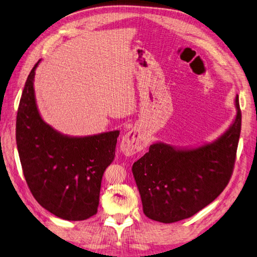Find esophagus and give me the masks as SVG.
<instances>
[{"mask_svg":"<svg viewBox=\"0 0 257 257\" xmlns=\"http://www.w3.org/2000/svg\"><path fill=\"white\" fill-rule=\"evenodd\" d=\"M145 138L138 129H132L122 138L120 152L126 156H134L145 147Z\"/></svg>","mask_w":257,"mask_h":257,"instance_id":"34e87169","label":"esophagus"}]
</instances>
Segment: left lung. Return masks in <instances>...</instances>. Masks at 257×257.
Wrapping results in <instances>:
<instances>
[{"label": "left lung", "mask_w": 257, "mask_h": 257, "mask_svg": "<svg viewBox=\"0 0 257 257\" xmlns=\"http://www.w3.org/2000/svg\"><path fill=\"white\" fill-rule=\"evenodd\" d=\"M230 126L212 142L178 147L155 142L132 165L147 218L173 223L202 210L220 195L233 173L241 129L238 95Z\"/></svg>", "instance_id": "obj_1"}]
</instances>
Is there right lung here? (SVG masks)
<instances>
[{"instance_id":"obj_1","label":"right lung","mask_w":257,"mask_h":257,"mask_svg":"<svg viewBox=\"0 0 257 257\" xmlns=\"http://www.w3.org/2000/svg\"><path fill=\"white\" fill-rule=\"evenodd\" d=\"M30 72L16 122V141L24 177L35 200L54 216L86 220L97 213L101 179L115 157L119 130L71 137L47 123L36 103Z\"/></svg>"}]
</instances>
